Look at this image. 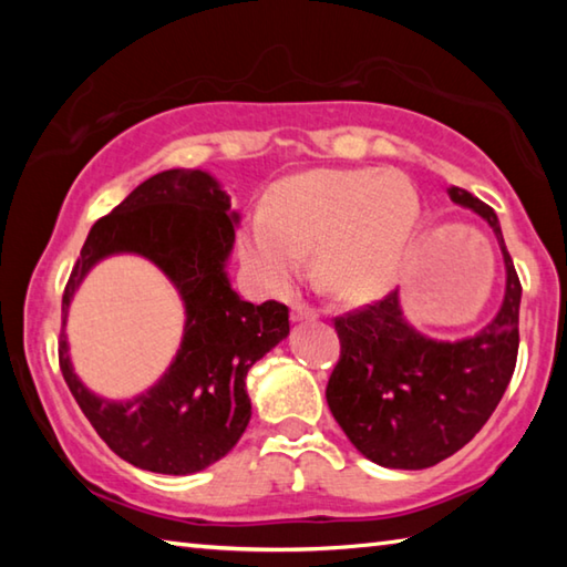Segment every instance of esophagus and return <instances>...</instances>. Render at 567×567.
Masks as SVG:
<instances>
[{"instance_id": "obj_1", "label": "esophagus", "mask_w": 567, "mask_h": 567, "mask_svg": "<svg viewBox=\"0 0 567 567\" xmlns=\"http://www.w3.org/2000/svg\"><path fill=\"white\" fill-rule=\"evenodd\" d=\"M290 315H292V320H295V322L318 320V310H315V307H310V305H305V302H295Z\"/></svg>"}]
</instances>
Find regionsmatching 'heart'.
<instances>
[{
    "instance_id": "b5f03b06",
    "label": "heart",
    "mask_w": 567,
    "mask_h": 567,
    "mask_svg": "<svg viewBox=\"0 0 567 567\" xmlns=\"http://www.w3.org/2000/svg\"><path fill=\"white\" fill-rule=\"evenodd\" d=\"M420 217V195L402 172L315 169L277 185L245 255L267 282L290 287L318 249L320 282L344 300H368L405 270Z\"/></svg>"
}]
</instances>
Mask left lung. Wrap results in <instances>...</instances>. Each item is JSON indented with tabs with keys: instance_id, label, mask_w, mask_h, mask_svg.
<instances>
[{
	"instance_id": "8db88e82",
	"label": "left lung",
	"mask_w": 567,
	"mask_h": 567,
	"mask_svg": "<svg viewBox=\"0 0 567 567\" xmlns=\"http://www.w3.org/2000/svg\"><path fill=\"white\" fill-rule=\"evenodd\" d=\"M447 195L483 217L501 245L505 297L495 318L473 338L433 340L405 320L398 290L334 318L340 360L324 398L350 443L382 467L422 470L455 455L493 415L515 370L523 287L501 223L470 192Z\"/></svg>"
}]
</instances>
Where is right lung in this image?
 Returning <instances> with one entry per match:
<instances>
[{"instance_id": "obj_1", "label": "right lung", "mask_w": 567, "mask_h": 567, "mask_svg": "<svg viewBox=\"0 0 567 567\" xmlns=\"http://www.w3.org/2000/svg\"><path fill=\"white\" fill-rule=\"evenodd\" d=\"M237 213L217 179L203 169H167L142 182L124 203L94 223L62 295V315L75 287L104 256L132 251L155 261L186 302V334L176 360L142 396L97 399L73 375L60 334L66 388L112 453L134 467L189 475L217 463L243 437L252 405L247 370L290 334L282 302L239 300L227 280Z\"/></svg>"}]
</instances>
